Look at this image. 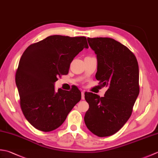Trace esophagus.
Masks as SVG:
<instances>
[{
  "mask_svg": "<svg viewBox=\"0 0 158 158\" xmlns=\"http://www.w3.org/2000/svg\"><path fill=\"white\" fill-rule=\"evenodd\" d=\"M81 99L82 100L85 99V92H84V91L81 92Z\"/></svg>",
  "mask_w": 158,
  "mask_h": 158,
  "instance_id": "obj_1",
  "label": "esophagus"
}]
</instances>
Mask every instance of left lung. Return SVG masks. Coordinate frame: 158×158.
<instances>
[{"label":"left lung","instance_id":"1","mask_svg":"<svg viewBox=\"0 0 158 158\" xmlns=\"http://www.w3.org/2000/svg\"><path fill=\"white\" fill-rule=\"evenodd\" d=\"M97 56L96 78L100 88L107 87L105 96L85 93L89 109L84 117L87 127L99 137L111 136L132 115L139 94V70L135 54L122 43L106 37L88 38Z\"/></svg>","mask_w":158,"mask_h":158}]
</instances>
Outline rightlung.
<instances>
[{
	"instance_id": "1",
	"label": "right lung",
	"mask_w": 158,
	"mask_h": 158,
	"mask_svg": "<svg viewBox=\"0 0 158 158\" xmlns=\"http://www.w3.org/2000/svg\"><path fill=\"white\" fill-rule=\"evenodd\" d=\"M88 48L85 36H49L28 46L16 70L20 107L36 129L50 132L62 125L81 98L77 88L55 91L58 77L68 74L74 58Z\"/></svg>"
}]
</instances>
